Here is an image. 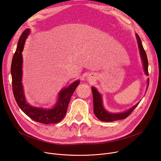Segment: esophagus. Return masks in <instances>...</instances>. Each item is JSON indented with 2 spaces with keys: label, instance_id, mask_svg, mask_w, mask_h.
<instances>
[{
  "label": "esophagus",
  "instance_id": "esophagus-1",
  "mask_svg": "<svg viewBox=\"0 0 161 161\" xmlns=\"http://www.w3.org/2000/svg\"><path fill=\"white\" fill-rule=\"evenodd\" d=\"M88 80H91V77H89V78H88Z\"/></svg>",
  "mask_w": 161,
  "mask_h": 161
}]
</instances>
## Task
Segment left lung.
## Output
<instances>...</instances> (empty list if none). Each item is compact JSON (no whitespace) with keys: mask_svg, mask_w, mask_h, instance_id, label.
Wrapping results in <instances>:
<instances>
[{"mask_svg":"<svg viewBox=\"0 0 161 161\" xmlns=\"http://www.w3.org/2000/svg\"><path fill=\"white\" fill-rule=\"evenodd\" d=\"M136 36L137 41V44L139 49L141 58L142 63L143 69H144L145 75L147 76H148V62L147 59V56L143 48L140 37L137 34H136ZM148 85H149V78H148L147 80V89L148 87ZM92 92L93 96L94 112L96 116L97 117V118L101 121L112 122L116 120L125 119L131 112H133V110L137 107V106L139 103V102H138L137 104H136L134 106L131 107L128 110H126L125 112H119V113H112L107 111L105 108L103 103V98H102V96L94 86H92Z\"/></svg>","mask_w":161,"mask_h":161,"instance_id":"left-lung-1","label":"left lung"}]
</instances>
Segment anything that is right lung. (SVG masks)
I'll use <instances>...</instances> for the list:
<instances>
[{
	"instance_id": "obj_1",
	"label": "right lung",
	"mask_w": 161,
	"mask_h": 161,
	"mask_svg": "<svg viewBox=\"0 0 161 161\" xmlns=\"http://www.w3.org/2000/svg\"><path fill=\"white\" fill-rule=\"evenodd\" d=\"M30 34V29H26L22 33L19 38L16 51L13 57L11 72L14 97L20 109L33 120L46 125L58 123L62 121L65 115L71 96L80 81H74L58 92L56 103L51 108L36 107L29 104L25 97L22 83L23 64L22 53L25 40Z\"/></svg>"
}]
</instances>
